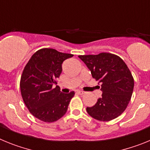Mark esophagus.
I'll return each instance as SVG.
<instances>
[{"label": "esophagus", "mask_w": 150, "mask_h": 150, "mask_svg": "<svg viewBox=\"0 0 150 150\" xmlns=\"http://www.w3.org/2000/svg\"><path fill=\"white\" fill-rule=\"evenodd\" d=\"M79 95H83V94H85V91H80V90H78L77 91H76Z\"/></svg>", "instance_id": "esophagus-1"}]
</instances>
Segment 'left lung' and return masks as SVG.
<instances>
[{
  "instance_id": "8db88e82",
  "label": "left lung",
  "mask_w": 150,
  "mask_h": 150,
  "mask_svg": "<svg viewBox=\"0 0 150 150\" xmlns=\"http://www.w3.org/2000/svg\"><path fill=\"white\" fill-rule=\"evenodd\" d=\"M78 57L89 69L92 77L101 84L102 96L93 107H86L87 112L99 121L114 120L126 109L132 98V73L124 61L113 54L101 52Z\"/></svg>"
}]
</instances>
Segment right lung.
Masks as SVG:
<instances>
[{"label":"right lung","mask_w":150,"mask_h":150,"mask_svg":"<svg viewBox=\"0 0 150 150\" xmlns=\"http://www.w3.org/2000/svg\"><path fill=\"white\" fill-rule=\"evenodd\" d=\"M74 56L54 49H41L31 56L21 76V94L26 107L34 117L46 122L57 121L65 114L74 91L62 93L56 79L62 64Z\"/></svg>","instance_id":"add662e5"}]
</instances>
